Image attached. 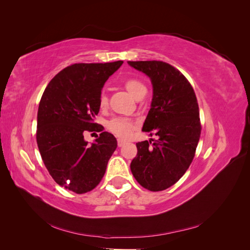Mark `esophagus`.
<instances>
[{
	"label": "esophagus",
	"mask_w": 250,
	"mask_h": 250,
	"mask_svg": "<svg viewBox=\"0 0 250 250\" xmlns=\"http://www.w3.org/2000/svg\"><path fill=\"white\" fill-rule=\"evenodd\" d=\"M126 144V142L125 141H123V140H121V139H119L118 140V146L119 147H123L124 145Z\"/></svg>",
	"instance_id": "obj_1"
}]
</instances>
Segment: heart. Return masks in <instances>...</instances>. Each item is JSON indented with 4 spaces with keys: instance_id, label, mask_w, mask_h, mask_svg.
Returning <instances> with one entry per match:
<instances>
[{
    "instance_id": "b5f03b06",
    "label": "heart",
    "mask_w": 250,
    "mask_h": 250,
    "mask_svg": "<svg viewBox=\"0 0 250 250\" xmlns=\"http://www.w3.org/2000/svg\"><path fill=\"white\" fill-rule=\"evenodd\" d=\"M124 86L128 90V93L132 95L135 99H140L141 97L145 96L147 93V88H146L145 84L135 78L126 79L124 82ZM99 104H100L101 108H105L107 106L108 98H107L106 94H104V93L101 94ZM133 127H134V125L132 123V121H130L129 119L120 118V117L113 118V119L109 120L106 123L107 129L121 139L129 138L132 133Z\"/></svg>"
}]
</instances>
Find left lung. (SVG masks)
<instances>
[{"label": "left lung", "instance_id": "8db88e82", "mask_svg": "<svg viewBox=\"0 0 250 250\" xmlns=\"http://www.w3.org/2000/svg\"><path fill=\"white\" fill-rule=\"evenodd\" d=\"M128 64L152 83V102L142 130L158 137L137 143L130 169L143 188L163 191L183 177L194 158L201 133L197 99L190 82L171 64L157 60Z\"/></svg>", "mask_w": 250, "mask_h": 250}]
</instances>
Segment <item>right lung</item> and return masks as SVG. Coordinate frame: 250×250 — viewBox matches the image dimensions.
Wrapping results in <instances>:
<instances>
[{
    "label": "right lung",
    "mask_w": 250,
    "mask_h": 250,
    "mask_svg": "<svg viewBox=\"0 0 250 250\" xmlns=\"http://www.w3.org/2000/svg\"><path fill=\"white\" fill-rule=\"evenodd\" d=\"M122 63L66 66L49 82L41 99L36 141L42 162L56 184L77 194L99 185L117 148L116 138L94 120L104 83ZM85 131L101 134L88 144Z\"/></svg>",
    "instance_id": "1"
}]
</instances>
